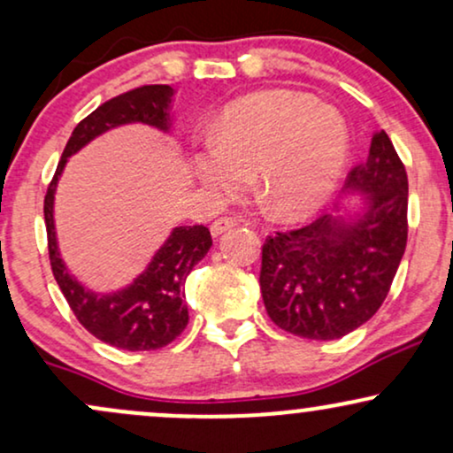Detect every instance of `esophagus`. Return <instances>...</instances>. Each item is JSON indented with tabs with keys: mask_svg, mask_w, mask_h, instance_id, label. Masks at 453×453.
I'll return each mask as SVG.
<instances>
[{
	"mask_svg": "<svg viewBox=\"0 0 453 453\" xmlns=\"http://www.w3.org/2000/svg\"><path fill=\"white\" fill-rule=\"evenodd\" d=\"M236 219H232V217H221V219H215L211 223V234L212 236H221V234H226L227 230H232L234 226H236Z\"/></svg>",
	"mask_w": 453,
	"mask_h": 453,
	"instance_id": "obj_1",
	"label": "esophagus"
}]
</instances>
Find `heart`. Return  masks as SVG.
<instances>
[{
	"label": "heart",
	"instance_id": "1",
	"mask_svg": "<svg viewBox=\"0 0 453 453\" xmlns=\"http://www.w3.org/2000/svg\"><path fill=\"white\" fill-rule=\"evenodd\" d=\"M349 157V129L336 108L273 89L230 104L212 138L191 153L197 183L215 200L251 185L266 215L303 221L330 200Z\"/></svg>",
	"mask_w": 453,
	"mask_h": 453
}]
</instances>
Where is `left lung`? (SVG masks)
I'll return each mask as SVG.
<instances>
[{
    "label": "left lung",
    "instance_id": "8db88e82",
    "mask_svg": "<svg viewBox=\"0 0 453 453\" xmlns=\"http://www.w3.org/2000/svg\"><path fill=\"white\" fill-rule=\"evenodd\" d=\"M345 196L360 209L277 232L262 249L264 306L280 330L334 341L366 324L389 292L407 247L409 183L388 134L375 132L362 165L347 176Z\"/></svg>",
    "mask_w": 453,
    "mask_h": 453
}]
</instances>
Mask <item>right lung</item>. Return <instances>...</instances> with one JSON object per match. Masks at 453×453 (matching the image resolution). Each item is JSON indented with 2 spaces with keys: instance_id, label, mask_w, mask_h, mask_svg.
<instances>
[{
  "instance_id": "1",
  "label": "right lung",
  "mask_w": 453,
  "mask_h": 453,
  "mask_svg": "<svg viewBox=\"0 0 453 453\" xmlns=\"http://www.w3.org/2000/svg\"><path fill=\"white\" fill-rule=\"evenodd\" d=\"M174 89L170 85H144L112 97L82 119L67 140L57 173L44 197L50 266L61 294L96 339L117 349L150 351L165 347L185 330L189 313L185 304L187 274L209 253L212 238L204 226L173 227L170 236L132 283L114 292H93L70 273L59 253L55 230V191L67 159L114 127L142 123L168 134Z\"/></svg>"
}]
</instances>
